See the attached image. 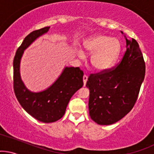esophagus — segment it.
Instances as JSON below:
<instances>
[{
	"label": "esophagus",
	"instance_id": "1",
	"mask_svg": "<svg viewBox=\"0 0 154 154\" xmlns=\"http://www.w3.org/2000/svg\"><path fill=\"white\" fill-rule=\"evenodd\" d=\"M82 79H83V85H84V86H85L86 85V82H87V80H88V76L84 75L83 77H82Z\"/></svg>",
	"mask_w": 154,
	"mask_h": 154
}]
</instances>
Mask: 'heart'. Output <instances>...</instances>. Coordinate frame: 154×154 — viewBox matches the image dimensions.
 Instances as JSON below:
<instances>
[{
  "mask_svg": "<svg viewBox=\"0 0 154 154\" xmlns=\"http://www.w3.org/2000/svg\"><path fill=\"white\" fill-rule=\"evenodd\" d=\"M84 49L91 55V63L97 71L107 70L113 65L119 56L121 45L118 39L98 34L90 37L83 43ZM80 57L83 52H79Z\"/></svg>",
  "mask_w": 154,
  "mask_h": 154,
  "instance_id": "1",
  "label": "heart"
}]
</instances>
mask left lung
<instances>
[{
	"label": "left lung",
	"instance_id": "left-lung-1",
	"mask_svg": "<svg viewBox=\"0 0 154 154\" xmlns=\"http://www.w3.org/2000/svg\"><path fill=\"white\" fill-rule=\"evenodd\" d=\"M126 41V50L117 66L91 74L86 83L90 91L89 114L99 125L112 124L128 114L144 80L146 63L139 45L134 38Z\"/></svg>",
	"mask_w": 154,
	"mask_h": 154
}]
</instances>
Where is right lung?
<instances>
[{
  "label": "right lung",
  "instance_id": "right-lung-1",
  "mask_svg": "<svg viewBox=\"0 0 154 154\" xmlns=\"http://www.w3.org/2000/svg\"><path fill=\"white\" fill-rule=\"evenodd\" d=\"M49 29L50 27H45L29 33L17 50L13 61L15 96L28 114L43 123L55 122L63 117L72 96L83 85V72L79 67H66L58 80L47 90L33 93L25 86L20 74V63L23 52Z\"/></svg>",
  "mask_w": 154,
  "mask_h": 154
}]
</instances>
